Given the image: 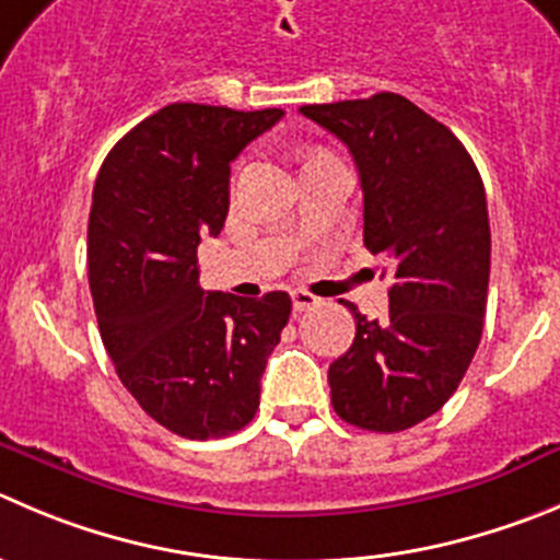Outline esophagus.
<instances>
[{
    "instance_id": "1",
    "label": "esophagus",
    "mask_w": 560,
    "mask_h": 560,
    "mask_svg": "<svg viewBox=\"0 0 560 560\" xmlns=\"http://www.w3.org/2000/svg\"><path fill=\"white\" fill-rule=\"evenodd\" d=\"M291 302H294V311H296V313H302V311H307V307L318 305L316 296H313L311 291H302V289L291 291Z\"/></svg>"
}]
</instances>
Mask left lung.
I'll list each match as a JSON object with an SVG mask.
<instances>
[{"label":"left lung","mask_w":560,"mask_h":560,"mask_svg":"<svg viewBox=\"0 0 560 560\" xmlns=\"http://www.w3.org/2000/svg\"><path fill=\"white\" fill-rule=\"evenodd\" d=\"M300 112L349 148L363 242L390 264L387 322L349 305L357 332L329 365L332 407L357 429L404 431L454 396L481 340L492 255L481 175L454 131L404 95Z\"/></svg>","instance_id":"8db88e82"}]
</instances>
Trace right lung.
<instances>
[{
	"label": "right lung",
	"mask_w": 560,
	"mask_h": 560,
	"mask_svg": "<svg viewBox=\"0 0 560 560\" xmlns=\"http://www.w3.org/2000/svg\"><path fill=\"white\" fill-rule=\"evenodd\" d=\"M283 117L170 104L109 151L95 178L88 269L106 354L156 423L186 440L244 429L291 296L206 294L197 244L231 206V162Z\"/></svg>",
	"instance_id": "right-lung-1"
}]
</instances>
